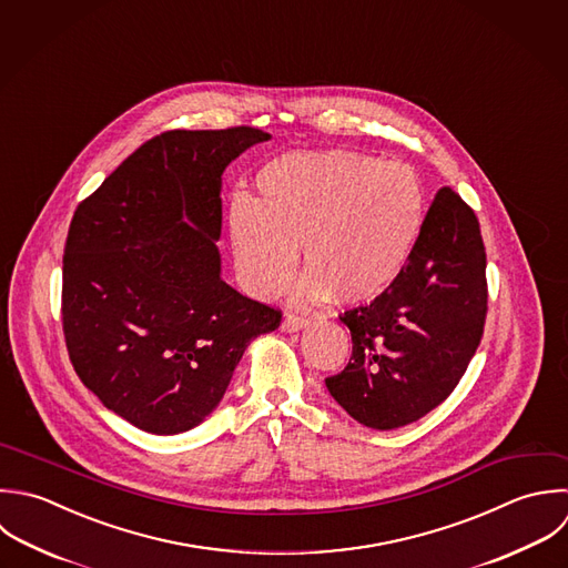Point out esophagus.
Segmentation results:
<instances>
[{
  "label": "esophagus",
  "mask_w": 568,
  "mask_h": 568,
  "mask_svg": "<svg viewBox=\"0 0 568 568\" xmlns=\"http://www.w3.org/2000/svg\"><path fill=\"white\" fill-rule=\"evenodd\" d=\"M307 325V321L305 318H301V316H294V314H287L285 318H283V323H281V329L283 332H298V329H303Z\"/></svg>",
  "instance_id": "1"
}]
</instances>
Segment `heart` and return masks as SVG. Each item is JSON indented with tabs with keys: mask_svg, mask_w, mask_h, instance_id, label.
I'll use <instances>...</instances> for the list:
<instances>
[{
	"mask_svg": "<svg viewBox=\"0 0 568 568\" xmlns=\"http://www.w3.org/2000/svg\"><path fill=\"white\" fill-rule=\"evenodd\" d=\"M256 183L258 201L239 192L230 207L236 276L256 298L285 287L301 247L310 267L301 301L332 292L341 303H369L400 276L425 225V187L398 161L296 152L270 161Z\"/></svg>",
	"mask_w": 568,
	"mask_h": 568,
	"instance_id": "obj_1",
	"label": "heart"
}]
</instances>
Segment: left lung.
Segmentation results:
<instances>
[{"instance_id": "left-lung-1", "label": "left lung", "mask_w": 568, "mask_h": 568, "mask_svg": "<svg viewBox=\"0 0 568 568\" xmlns=\"http://www.w3.org/2000/svg\"><path fill=\"white\" fill-rule=\"evenodd\" d=\"M487 252L474 210L438 190L400 276L369 305L341 316L347 367L325 378L334 400L369 429L420 420L456 389L487 318Z\"/></svg>"}]
</instances>
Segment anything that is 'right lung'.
<instances>
[{"label":"right lung","instance_id":"obj_1","mask_svg":"<svg viewBox=\"0 0 568 568\" xmlns=\"http://www.w3.org/2000/svg\"><path fill=\"white\" fill-rule=\"evenodd\" d=\"M270 134L170 130L136 148L70 221L61 318L81 383L156 436L221 403L247 345L281 312L221 278V174Z\"/></svg>","mask_w":568,"mask_h":568}]
</instances>
